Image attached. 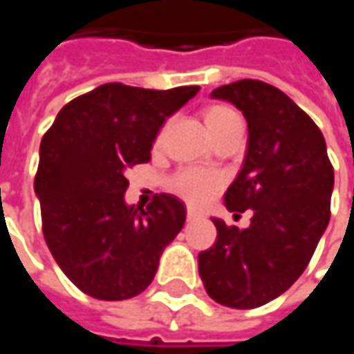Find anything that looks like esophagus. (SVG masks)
<instances>
[{
	"mask_svg": "<svg viewBox=\"0 0 354 354\" xmlns=\"http://www.w3.org/2000/svg\"><path fill=\"white\" fill-rule=\"evenodd\" d=\"M201 216H203L201 212L195 211V209H192V207H187V211H185V218L189 220V222H192V220H199Z\"/></svg>",
	"mask_w": 354,
	"mask_h": 354,
	"instance_id": "esophagus-1",
	"label": "esophagus"
}]
</instances>
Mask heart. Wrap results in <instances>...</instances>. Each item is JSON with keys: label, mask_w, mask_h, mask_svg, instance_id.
<instances>
[{"label": "heart", "mask_w": 354, "mask_h": 354, "mask_svg": "<svg viewBox=\"0 0 354 354\" xmlns=\"http://www.w3.org/2000/svg\"><path fill=\"white\" fill-rule=\"evenodd\" d=\"M203 120L209 128L211 136L216 140L220 134H224L230 126L236 124L239 117L236 115L234 109L226 105H209L203 109ZM220 185V176L214 172L201 169H182L174 172L167 182L172 194L182 197L184 201L192 205H201L211 197Z\"/></svg>", "instance_id": "1"}]
</instances>
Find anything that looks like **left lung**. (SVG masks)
Instances as JSON below:
<instances>
[{
  "label": "left lung",
  "instance_id": "obj_1",
  "mask_svg": "<svg viewBox=\"0 0 354 354\" xmlns=\"http://www.w3.org/2000/svg\"><path fill=\"white\" fill-rule=\"evenodd\" d=\"M212 97L247 118L243 169L224 205L232 212L253 209V216L245 230L212 220L216 241L199 253V276L220 305L254 308L291 288L310 263L332 214L333 167L320 128L276 86L245 78Z\"/></svg>",
  "mask_w": 354,
  "mask_h": 354
}]
</instances>
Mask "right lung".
<instances>
[{
  "label": "right lung",
  "mask_w": 354,
  "mask_h": 354,
  "mask_svg": "<svg viewBox=\"0 0 354 354\" xmlns=\"http://www.w3.org/2000/svg\"><path fill=\"white\" fill-rule=\"evenodd\" d=\"M197 91L103 84L68 101L41 138L34 189L44 239L66 278L91 297L140 295L184 226V203L174 195L128 207L126 172L151 159L160 126Z\"/></svg>",
  "instance_id": "1"
}]
</instances>
